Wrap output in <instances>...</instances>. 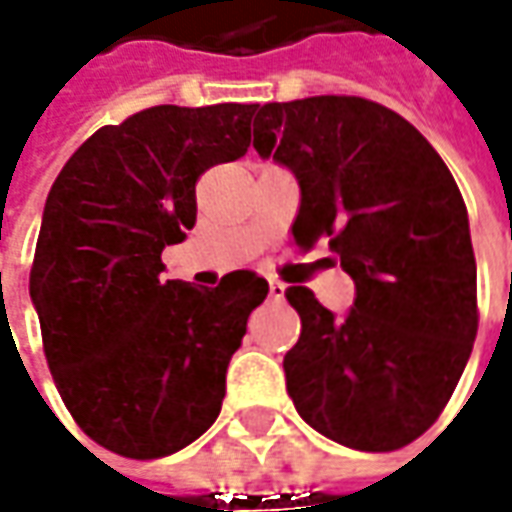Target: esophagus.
Instances as JSON below:
<instances>
[{"mask_svg": "<svg viewBox=\"0 0 512 512\" xmlns=\"http://www.w3.org/2000/svg\"><path fill=\"white\" fill-rule=\"evenodd\" d=\"M267 287H270V296H273V299H282V296H285V285H282V282L270 279V282H267Z\"/></svg>", "mask_w": 512, "mask_h": 512, "instance_id": "34e87169", "label": "esophagus"}]
</instances>
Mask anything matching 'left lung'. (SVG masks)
Returning a JSON list of instances; mask_svg holds the SVG:
<instances>
[{
  "instance_id": "8db88e82",
  "label": "left lung",
  "mask_w": 512,
  "mask_h": 512,
  "mask_svg": "<svg viewBox=\"0 0 512 512\" xmlns=\"http://www.w3.org/2000/svg\"><path fill=\"white\" fill-rule=\"evenodd\" d=\"M253 148L299 182L296 242L330 236L356 285L344 316L307 287L285 290L302 319L285 356L287 393L327 439L399 450L439 419L479 327L462 193L419 130L359 96L267 102Z\"/></svg>"
}]
</instances>
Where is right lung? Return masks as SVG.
<instances>
[{
	"mask_svg": "<svg viewBox=\"0 0 512 512\" xmlns=\"http://www.w3.org/2000/svg\"><path fill=\"white\" fill-rule=\"evenodd\" d=\"M256 105H159L99 128L50 187L30 270L56 390L93 442L159 459L216 422L230 356L267 296L253 270L219 287L162 276L196 225V179L250 148Z\"/></svg>",
	"mask_w": 512,
	"mask_h": 512,
	"instance_id": "obj_1",
	"label": "right lung"
}]
</instances>
